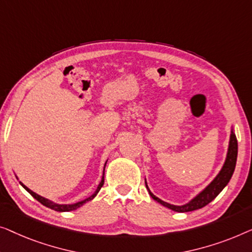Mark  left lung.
I'll return each instance as SVG.
<instances>
[{
	"instance_id": "1",
	"label": "left lung",
	"mask_w": 252,
	"mask_h": 252,
	"mask_svg": "<svg viewBox=\"0 0 252 252\" xmlns=\"http://www.w3.org/2000/svg\"><path fill=\"white\" fill-rule=\"evenodd\" d=\"M236 158H237V140L236 136L234 133L233 129L231 130V137H229V144H228V151L227 155H226V160L224 165L217 176L215 177V179L209 184V185L205 187V189L202 190L201 193H198L197 195L192 198L189 203L183 204V205H175L170 204L168 202L162 201L161 198L155 196L153 193L151 192L150 189H148L146 179H145V185H146V189L150 193L152 198H154L155 201H158V203H161L164 207L171 209V210L176 212H189V211H194L197 210V209H201L205 207V205L210 203L212 200H215L216 196L218 195L219 193L224 189V187L227 185L229 180H231L234 170H235V164H236Z\"/></svg>"
}]
</instances>
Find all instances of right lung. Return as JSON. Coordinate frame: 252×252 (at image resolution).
Here are the masks:
<instances>
[{"label": "right lung", "instance_id": "obj_1", "mask_svg": "<svg viewBox=\"0 0 252 252\" xmlns=\"http://www.w3.org/2000/svg\"><path fill=\"white\" fill-rule=\"evenodd\" d=\"M106 163H107V161H106ZM106 163H105V165H106ZM104 175H105V166H104V173H102L101 182L99 183V185H98V187H97V189L94 190V193L92 194L91 196L84 198V200L80 201V202H76V203H72V204H58V203H55V202H52V201H50V200H48V198H45V197H43V196L38 195V194H36V193H34L33 190H31L30 189H28L27 186H25L23 183H20V185L23 186L24 189H26L27 192L30 193L31 195L35 198V200H37L38 202H40V203L45 205V207H47V208H50V209H52V210H55V211L65 212V211H73V210H76L77 208L82 207V205H83L84 203H87V202L91 201L92 198H94L95 195H97L98 192H99V190H100V189L102 187V185H104Z\"/></svg>", "mask_w": 252, "mask_h": 252}]
</instances>
